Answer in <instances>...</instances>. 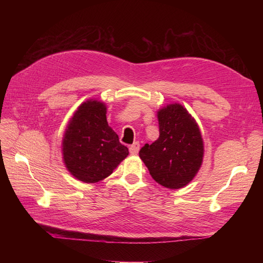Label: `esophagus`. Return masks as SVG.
<instances>
[{
	"mask_svg": "<svg viewBox=\"0 0 263 263\" xmlns=\"http://www.w3.org/2000/svg\"><path fill=\"white\" fill-rule=\"evenodd\" d=\"M139 148H140L139 142H138V141L134 142V144L129 147V153H130V155H137L138 151H139Z\"/></svg>",
	"mask_w": 263,
	"mask_h": 263,
	"instance_id": "obj_1",
	"label": "esophagus"
}]
</instances>
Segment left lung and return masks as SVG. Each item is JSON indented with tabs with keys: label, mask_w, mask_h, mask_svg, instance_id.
I'll use <instances>...</instances> for the list:
<instances>
[{
	"label": "left lung",
	"mask_w": 263,
	"mask_h": 263,
	"mask_svg": "<svg viewBox=\"0 0 263 263\" xmlns=\"http://www.w3.org/2000/svg\"><path fill=\"white\" fill-rule=\"evenodd\" d=\"M159 138L139 151L153 179L168 189H181L200 170L204 145L195 119L181 104L158 110Z\"/></svg>",
	"instance_id": "obj_1"
}]
</instances>
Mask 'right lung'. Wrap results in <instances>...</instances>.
<instances>
[{"instance_id":"right-lung-1","label":"right lung","mask_w":263,"mask_h":263,"mask_svg":"<svg viewBox=\"0 0 263 263\" xmlns=\"http://www.w3.org/2000/svg\"><path fill=\"white\" fill-rule=\"evenodd\" d=\"M128 154L107 124L104 103L83 102L63 135L62 158L68 171L79 181L97 183L110 176Z\"/></svg>"}]
</instances>
